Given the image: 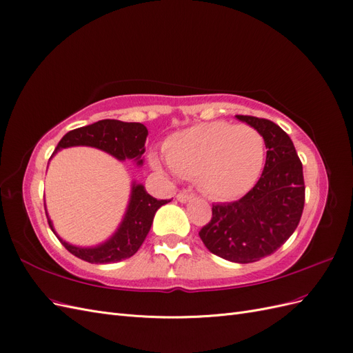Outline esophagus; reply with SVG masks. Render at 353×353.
<instances>
[{
	"label": "esophagus",
	"instance_id": "obj_1",
	"mask_svg": "<svg viewBox=\"0 0 353 353\" xmlns=\"http://www.w3.org/2000/svg\"><path fill=\"white\" fill-rule=\"evenodd\" d=\"M193 197H194V194L193 193H187V191H181V193L176 196L178 201H181V203H187Z\"/></svg>",
	"mask_w": 353,
	"mask_h": 353
}]
</instances>
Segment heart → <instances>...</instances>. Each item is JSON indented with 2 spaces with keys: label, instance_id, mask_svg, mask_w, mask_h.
Wrapping results in <instances>:
<instances>
[{
  "label": "heart",
  "instance_id": "1",
  "mask_svg": "<svg viewBox=\"0 0 353 353\" xmlns=\"http://www.w3.org/2000/svg\"><path fill=\"white\" fill-rule=\"evenodd\" d=\"M169 168L179 176L196 178L216 199L243 196L259 179L265 163V141L249 125L216 121L200 123L172 135L165 144ZM154 169L163 163L150 156Z\"/></svg>",
  "mask_w": 353,
  "mask_h": 353
}]
</instances>
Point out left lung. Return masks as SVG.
Returning a JSON list of instances; mask_svg holds the SVG:
<instances>
[{"label": "left lung", "mask_w": 353, "mask_h": 353, "mask_svg": "<svg viewBox=\"0 0 353 353\" xmlns=\"http://www.w3.org/2000/svg\"><path fill=\"white\" fill-rule=\"evenodd\" d=\"M236 117L263 137V172L240 200L213 205L212 219L199 236L219 258L250 263L281 248L297 228L305 205L303 168L290 137L279 125L254 116Z\"/></svg>", "instance_id": "left-lung-1"}]
</instances>
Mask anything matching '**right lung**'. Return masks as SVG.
<instances>
[{"label": "right lung", "instance_id": "add662e5", "mask_svg": "<svg viewBox=\"0 0 353 353\" xmlns=\"http://www.w3.org/2000/svg\"><path fill=\"white\" fill-rule=\"evenodd\" d=\"M147 135L148 131L143 123L104 119L68 132L60 140L52 156L63 148L85 145L99 148V150L105 152L121 162L132 160L137 166H143ZM166 203L168 200H157L152 197L143 184L132 181L130 201H128L119 227L108 240L97 245H90V248L74 245L63 240L52 225L47 208L46 213L50 228L72 254L90 263H114L131 258L138 252L152 228L157 209Z\"/></svg>", "mask_w": 353, "mask_h": 353}]
</instances>
